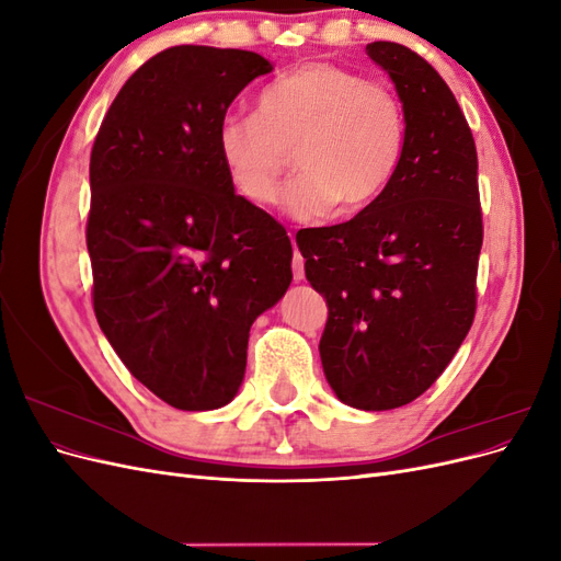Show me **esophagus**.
<instances>
[{
	"label": "esophagus",
	"mask_w": 561,
	"mask_h": 561,
	"mask_svg": "<svg viewBox=\"0 0 561 561\" xmlns=\"http://www.w3.org/2000/svg\"><path fill=\"white\" fill-rule=\"evenodd\" d=\"M293 276H295V280H304V257L297 248L293 254Z\"/></svg>",
	"instance_id": "esophagus-1"
}]
</instances>
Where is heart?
Returning <instances> with one entry per match:
<instances>
[{"label":"heart","mask_w":561,"mask_h":561,"mask_svg":"<svg viewBox=\"0 0 561 561\" xmlns=\"http://www.w3.org/2000/svg\"><path fill=\"white\" fill-rule=\"evenodd\" d=\"M217 157L254 206L280 196L293 151L299 175L285 203L299 219L369 208L393 182L407 140L404 110L383 83L332 62H304L260 93L257 114H227Z\"/></svg>","instance_id":"b5f03b06"}]
</instances>
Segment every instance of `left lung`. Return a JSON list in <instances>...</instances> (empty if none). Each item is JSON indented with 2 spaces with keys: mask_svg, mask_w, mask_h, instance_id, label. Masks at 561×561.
Wrapping results in <instances>:
<instances>
[{
  "mask_svg": "<svg viewBox=\"0 0 561 561\" xmlns=\"http://www.w3.org/2000/svg\"><path fill=\"white\" fill-rule=\"evenodd\" d=\"M396 83L407 140L379 201L344 225L301 229L309 283L328 301L322 371L365 412L416 400L451 363L474 318L482 248L478 151L454 93L402 44H367Z\"/></svg>",
  "mask_w": 561,
  "mask_h": 561,
  "instance_id": "1",
  "label": "left lung"
}]
</instances>
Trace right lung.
Returning <instances> with one entry per match:
<instances>
[{
	"label": "right lung",
	"instance_id": "add662e5",
	"mask_svg": "<svg viewBox=\"0 0 561 561\" xmlns=\"http://www.w3.org/2000/svg\"><path fill=\"white\" fill-rule=\"evenodd\" d=\"M274 70L241 48L173 46L114 98L91 151L87 245L100 330L130 375L175 410L239 393L250 325L293 280V243L233 192L217 126Z\"/></svg>",
	"mask_w": 561,
	"mask_h": 561
}]
</instances>
